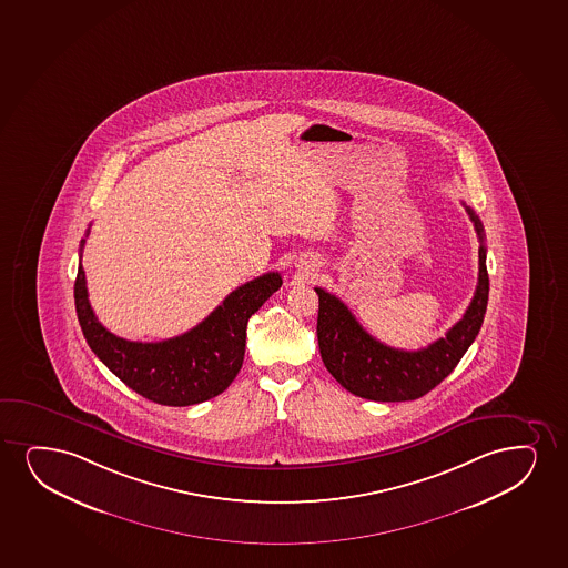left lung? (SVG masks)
Returning a JSON list of instances; mask_svg holds the SVG:
<instances>
[{
    "label": "left lung",
    "instance_id": "obj_1",
    "mask_svg": "<svg viewBox=\"0 0 568 568\" xmlns=\"http://www.w3.org/2000/svg\"><path fill=\"white\" fill-rule=\"evenodd\" d=\"M467 213L480 240L478 286L465 315L447 331L446 338L436 339L424 349L405 352L382 344L357 323L336 295L315 287L321 357L328 373L347 392L371 402H413L436 388L463 359L480 332L489 294L484 226L473 209L467 207Z\"/></svg>",
    "mask_w": 568,
    "mask_h": 568
}]
</instances>
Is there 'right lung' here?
<instances>
[{"label":"right lung","instance_id":"1","mask_svg":"<svg viewBox=\"0 0 568 568\" xmlns=\"http://www.w3.org/2000/svg\"><path fill=\"white\" fill-rule=\"evenodd\" d=\"M84 242H80V257ZM281 286L278 273L245 282L195 328L163 342H130L111 334L88 302L82 261L74 282V305L90 349L116 378L150 402L186 407L229 388L244 363L250 316Z\"/></svg>","mask_w":568,"mask_h":568}]
</instances>
